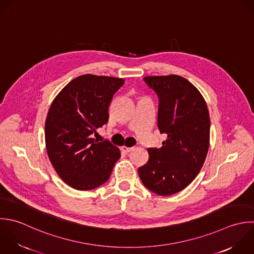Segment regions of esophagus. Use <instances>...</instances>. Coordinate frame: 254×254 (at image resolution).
I'll use <instances>...</instances> for the list:
<instances>
[{
	"mask_svg": "<svg viewBox=\"0 0 254 254\" xmlns=\"http://www.w3.org/2000/svg\"><path fill=\"white\" fill-rule=\"evenodd\" d=\"M132 149H133V147H127V146H125V145L121 147V150H122L123 152H126V153L130 152Z\"/></svg>",
	"mask_w": 254,
	"mask_h": 254,
	"instance_id": "34e87169",
	"label": "esophagus"
}]
</instances>
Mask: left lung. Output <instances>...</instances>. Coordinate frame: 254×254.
Listing matches in <instances>:
<instances>
[{
	"instance_id": "1",
	"label": "left lung",
	"mask_w": 254,
	"mask_h": 254,
	"mask_svg": "<svg viewBox=\"0 0 254 254\" xmlns=\"http://www.w3.org/2000/svg\"><path fill=\"white\" fill-rule=\"evenodd\" d=\"M158 96L157 126L166 134L160 148H148L146 164L138 168L143 185L160 196L185 189L198 175L210 145V115L205 99L178 75L147 76Z\"/></svg>"
}]
</instances>
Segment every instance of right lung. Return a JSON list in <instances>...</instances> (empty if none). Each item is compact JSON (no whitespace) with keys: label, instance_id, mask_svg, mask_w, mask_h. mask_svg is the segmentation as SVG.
I'll list each match as a JSON object with an SVG mask.
<instances>
[{"label":"right lung","instance_id":"add662e5","mask_svg":"<svg viewBox=\"0 0 254 254\" xmlns=\"http://www.w3.org/2000/svg\"><path fill=\"white\" fill-rule=\"evenodd\" d=\"M123 78L81 75L53 100L45 121V145L59 177L70 187L95 189L111 176L121 157L109 140L93 138L109 120V106L124 85Z\"/></svg>","mask_w":254,"mask_h":254}]
</instances>
